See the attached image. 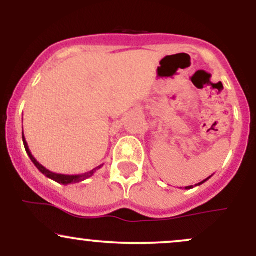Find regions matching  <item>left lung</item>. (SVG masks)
<instances>
[{
  "mask_svg": "<svg viewBox=\"0 0 256 256\" xmlns=\"http://www.w3.org/2000/svg\"><path fill=\"white\" fill-rule=\"evenodd\" d=\"M210 177H212V176H210ZM210 177H208L207 179H204V180H202L201 182V183H198V184H195V186H198V185H201V184H204V182H207L208 180V179H210ZM192 185H190V186H185V189H186V190H189V189H192Z\"/></svg>",
  "mask_w": 256,
  "mask_h": 256,
  "instance_id": "left-lung-1",
  "label": "left lung"
}]
</instances>
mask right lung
<instances>
[{"instance_id": "add662e5", "label": "right lung", "mask_w": 256, "mask_h": 256, "mask_svg": "<svg viewBox=\"0 0 256 256\" xmlns=\"http://www.w3.org/2000/svg\"><path fill=\"white\" fill-rule=\"evenodd\" d=\"M22 142H24V146H25V150H26V152H28V156H30V158H31V161H32V162L34 164V166H36L37 168L40 170V171L42 172L44 176H46V177H48V178L52 179V180H55V182H56V183H58V184L68 185V184L80 183V182H83V180H85V179L90 178L91 176H94V173H95L96 171H98V170H100V168H101L102 166H104V165H100V166L96 167V168L91 170V171H89V172H86V173H83V174H60V173H55V172H52V171H49L48 168H46V167L40 165V164L38 162V161L36 160V158H34V155L31 154L30 149H28V142H26V140H25V137H24V132H22Z\"/></svg>"}]
</instances>
